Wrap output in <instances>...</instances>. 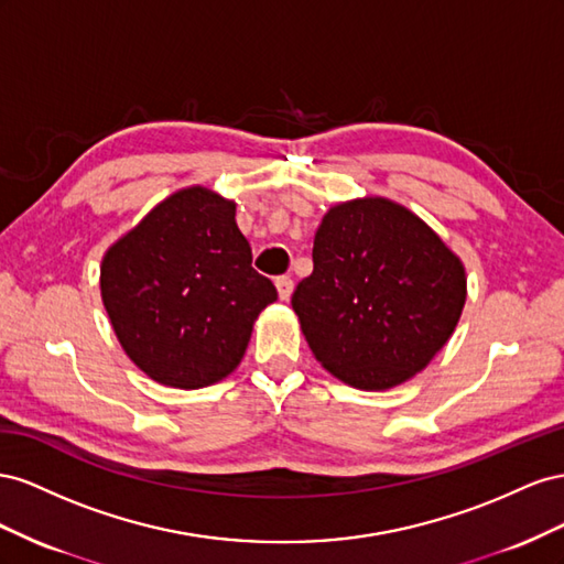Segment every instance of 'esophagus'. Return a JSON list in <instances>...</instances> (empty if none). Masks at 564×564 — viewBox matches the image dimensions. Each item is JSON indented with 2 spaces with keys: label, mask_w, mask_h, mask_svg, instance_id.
Returning <instances> with one entry per match:
<instances>
[{
  "label": "esophagus",
  "mask_w": 564,
  "mask_h": 564,
  "mask_svg": "<svg viewBox=\"0 0 564 564\" xmlns=\"http://www.w3.org/2000/svg\"><path fill=\"white\" fill-rule=\"evenodd\" d=\"M293 288H295V283H293L291 276H279V279H276V291H279V297H281V300L291 297V295H293Z\"/></svg>",
  "instance_id": "obj_1"
}]
</instances>
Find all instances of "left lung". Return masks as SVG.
<instances>
[{"label": "left lung", "mask_w": 564, "mask_h": 564, "mask_svg": "<svg viewBox=\"0 0 564 564\" xmlns=\"http://www.w3.org/2000/svg\"><path fill=\"white\" fill-rule=\"evenodd\" d=\"M312 257L293 310L314 357L351 388H394L452 337L465 269L406 207L384 198L330 207Z\"/></svg>", "instance_id": "obj_1"}]
</instances>
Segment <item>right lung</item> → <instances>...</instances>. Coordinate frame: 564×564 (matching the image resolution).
I'll list each match as a JSON object with an SVG mask.
<instances>
[{
  "mask_svg": "<svg viewBox=\"0 0 564 564\" xmlns=\"http://www.w3.org/2000/svg\"><path fill=\"white\" fill-rule=\"evenodd\" d=\"M101 297L143 373L198 390L234 371L257 314L279 293L252 269L236 205L193 186L160 203L106 252Z\"/></svg>",
  "mask_w": 564,
  "mask_h": 564,
  "instance_id": "right-lung-1",
  "label": "right lung"
}]
</instances>
